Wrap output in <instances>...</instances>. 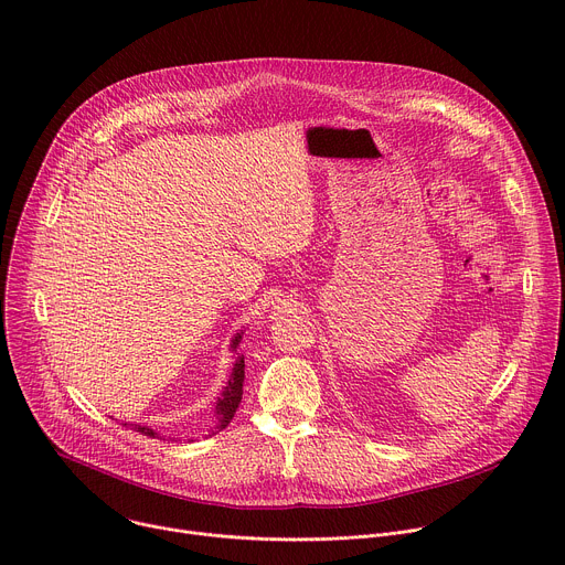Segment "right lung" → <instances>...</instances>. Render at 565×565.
Masks as SVG:
<instances>
[{
	"mask_svg": "<svg viewBox=\"0 0 565 565\" xmlns=\"http://www.w3.org/2000/svg\"><path fill=\"white\" fill-rule=\"evenodd\" d=\"M241 335H244V333H236V335L232 338V344H230L232 351H236V347H238V342H241ZM244 369H246L244 355L236 353V362H234V366H232V373H230V377H227V384L223 386V391H221V395H218V399H216V405H214L216 425L210 429V436L223 431V429L230 425V420L234 418V414H236V409H238L241 395H244V375H246ZM122 425H125V427H134L138 434L158 438V434H156L153 429H149V427L129 425V423H122Z\"/></svg>",
	"mask_w": 565,
	"mask_h": 565,
	"instance_id": "obj_1",
	"label": "right lung"
}]
</instances>
